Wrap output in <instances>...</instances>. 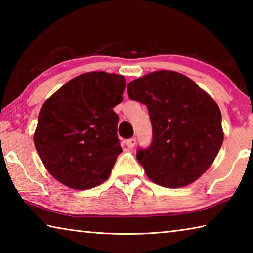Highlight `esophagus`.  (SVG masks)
Returning a JSON list of instances; mask_svg holds the SVG:
<instances>
[{"label":"esophagus","mask_w":253,"mask_h":253,"mask_svg":"<svg viewBox=\"0 0 253 253\" xmlns=\"http://www.w3.org/2000/svg\"><path fill=\"white\" fill-rule=\"evenodd\" d=\"M126 145H127V147L128 148H134L135 147V145H136V138L135 137H132V138H129V139H127V142H126Z\"/></svg>","instance_id":"esophagus-1"}]
</instances>
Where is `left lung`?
<instances>
[{
  "mask_svg": "<svg viewBox=\"0 0 253 253\" xmlns=\"http://www.w3.org/2000/svg\"><path fill=\"white\" fill-rule=\"evenodd\" d=\"M127 92L131 100L147 107L152 122V143L136 155L148 178L177 188L207 172L224 137L221 111L213 98L188 77L170 70L132 80Z\"/></svg>",
  "mask_w": 253,
  "mask_h": 253,
  "instance_id": "1",
  "label": "left lung"
}]
</instances>
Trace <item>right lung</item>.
I'll return each mask as SVG.
<instances>
[{
	"label": "right lung",
	"instance_id": "obj_1",
	"mask_svg": "<svg viewBox=\"0 0 253 253\" xmlns=\"http://www.w3.org/2000/svg\"><path fill=\"white\" fill-rule=\"evenodd\" d=\"M122 75L92 71L75 77L42 105L34 146L52 176L74 190H88L109 177L123 152L117 136L123 101Z\"/></svg>",
	"mask_w": 253,
	"mask_h": 253
}]
</instances>
